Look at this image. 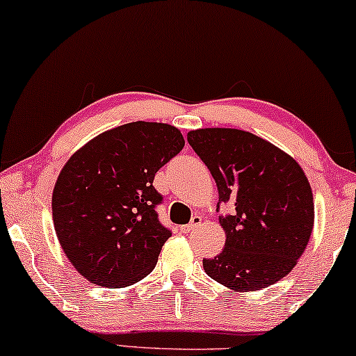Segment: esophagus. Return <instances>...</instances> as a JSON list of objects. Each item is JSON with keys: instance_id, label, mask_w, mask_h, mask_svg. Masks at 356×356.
<instances>
[{"instance_id": "obj_1", "label": "esophagus", "mask_w": 356, "mask_h": 356, "mask_svg": "<svg viewBox=\"0 0 356 356\" xmlns=\"http://www.w3.org/2000/svg\"><path fill=\"white\" fill-rule=\"evenodd\" d=\"M200 223H202V217H200V215H193L192 220H191V223L184 225L181 230H182L184 233H191V232H193V230H197V228L200 227Z\"/></svg>"}]
</instances>
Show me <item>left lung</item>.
<instances>
[{
	"mask_svg": "<svg viewBox=\"0 0 356 356\" xmlns=\"http://www.w3.org/2000/svg\"><path fill=\"white\" fill-rule=\"evenodd\" d=\"M218 188L235 211L220 218L225 248L204 259L211 279L233 292L259 291L287 276L307 248L314 195L294 157L253 133L200 128L187 133Z\"/></svg>",
	"mask_w": 356,
	"mask_h": 356,
	"instance_id": "8db88e82",
	"label": "left lung"
}]
</instances>
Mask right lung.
Instances as JSON below:
<instances>
[{"mask_svg": "<svg viewBox=\"0 0 356 356\" xmlns=\"http://www.w3.org/2000/svg\"><path fill=\"white\" fill-rule=\"evenodd\" d=\"M172 124L134 121L90 139L70 156L52 192L62 250L92 284L128 287L145 279L170 232L157 220L154 175L182 151Z\"/></svg>", "mask_w": 356, "mask_h": 356, "instance_id": "add662e5", "label": "right lung"}]
</instances>
